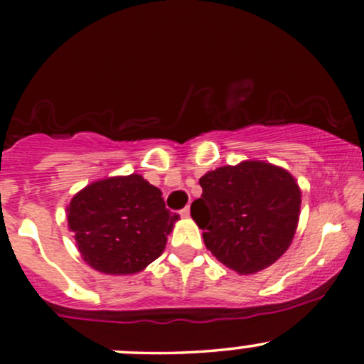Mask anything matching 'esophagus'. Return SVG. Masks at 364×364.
<instances>
[{
  "instance_id": "34e87169",
  "label": "esophagus",
  "mask_w": 364,
  "mask_h": 364,
  "mask_svg": "<svg viewBox=\"0 0 364 364\" xmlns=\"http://www.w3.org/2000/svg\"><path fill=\"white\" fill-rule=\"evenodd\" d=\"M179 215H181L183 218H188L190 217V207H185L181 210V212H179Z\"/></svg>"
}]
</instances>
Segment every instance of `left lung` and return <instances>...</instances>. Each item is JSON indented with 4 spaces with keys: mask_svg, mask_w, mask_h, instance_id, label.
Returning a JSON list of instances; mask_svg holds the SVG:
<instances>
[{
    "mask_svg": "<svg viewBox=\"0 0 364 364\" xmlns=\"http://www.w3.org/2000/svg\"><path fill=\"white\" fill-rule=\"evenodd\" d=\"M201 198L191 217L205 246L239 274L268 268L290 247L299 224L301 193L287 169L244 161L200 178Z\"/></svg>",
    "mask_w": 364,
    "mask_h": 364,
    "instance_id": "1",
    "label": "left lung"
}]
</instances>
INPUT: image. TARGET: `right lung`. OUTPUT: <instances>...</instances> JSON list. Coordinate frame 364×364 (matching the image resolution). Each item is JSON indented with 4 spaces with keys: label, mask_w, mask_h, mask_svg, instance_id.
<instances>
[{
    "label": "right lung",
    "mask_w": 364,
    "mask_h": 364,
    "mask_svg": "<svg viewBox=\"0 0 364 364\" xmlns=\"http://www.w3.org/2000/svg\"><path fill=\"white\" fill-rule=\"evenodd\" d=\"M161 195L140 174L82 188L68 207L82 259L105 274H134L157 259L178 220Z\"/></svg>",
    "instance_id": "obj_1"
}]
</instances>
